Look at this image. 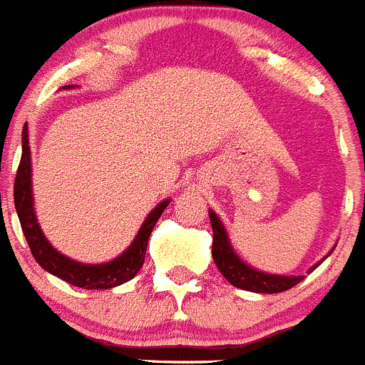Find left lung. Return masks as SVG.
Masks as SVG:
<instances>
[{"label": "left lung", "instance_id": "1", "mask_svg": "<svg viewBox=\"0 0 365 365\" xmlns=\"http://www.w3.org/2000/svg\"><path fill=\"white\" fill-rule=\"evenodd\" d=\"M210 220L211 227H213V247H211V255H213V259L215 263H217L220 274L232 284V287L256 294H277L292 289V287H296L299 281L304 279V276L269 274L251 267L237 255L235 247L231 245V240H229V235L227 231H225L224 224H222V220L218 218V215L215 213L213 210H210ZM331 251L328 252V256L331 255ZM324 258H322L321 262L315 263L314 267H310V269H308V274L314 272V270L324 262Z\"/></svg>", "mask_w": 365, "mask_h": 365}]
</instances>
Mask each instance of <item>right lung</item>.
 <instances>
[{"label": "right lung", "mask_w": 365, "mask_h": 365, "mask_svg": "<svg viewBox=\"0 0 365 365\" xmlns=\"http://www.w3.org/2000/svg\"><path fill=\"white\" fill-rule=\"evenodd\" d=\"M75 86H64V89H73ZM14 202H16L17 217H19L21 229L30 245L36 262L43 267L46 272L61 277L66 283L73 287H81L86 290H107L114 289L118 284L127 283L140 272L145 262L148 238L154 229L155 222L170 204V199L159 202L141 224L136 238L128 245L120 256L106 263H82L71 259L58 252L53 245L44 237L43 229L37 222L36 207H34V192H32V159H30L29 145V125L23 127V154H21L19 168L16 173L14 182Z\"/></svg>", "instance_id": "1"}]
</instances>
